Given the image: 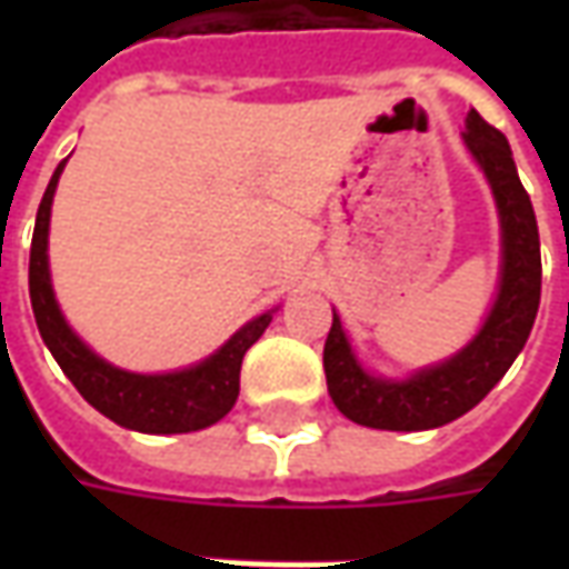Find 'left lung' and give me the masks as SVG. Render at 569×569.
Returning a JSON list of instances; mask_svg holds the SVG:
<instances>
[{
	"label": "left lung",
	"mask_w": 569,
	"mask_h": 569,
	"mask_svg": "<svg viewBox=\"0 0 569 569\" xmlns=\"http://www.w3.org/2000/svg\"><path fill=\"white\" fill-rule=\"evenodd\" d=\"M463 140L488 176L502 224L500 296L476 341L436 369L418 371L408 381H381L359 369L350 353L338 313L322 347V369L338 411L353 423L375 429H436L476 408L509 371L527 345L539 310L542 261L537 216L515 170L512 149L500 130L478 112L466 116Z\"/></svg>",
	"instance_id": "8db88e82"
}]
</instances>
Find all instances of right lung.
<instances>
[{"label":"right lung","mask_w":569,"mask_h":569,"mask_svg":"<svg viewBox=\"0 0 569 569\" xmlns=\"http://www.w3.org/2000/svg\"><path fill=\"white\" fill-rule=\"evenodd\" d=\"M63 163L67 161L57 163L54 176L44 188L30 247V301L42 341L54 353L57 366L67 371L69 381L76 383V390L100 415L121 427L137 429V432H194V429L212 427L234 408L237 393H240L243 353L268 329L271 313H261L247 322L207 362H200L194 369L173 371V375H133L91 353L72 335L57 308L51 273H48V222H51V200H54Z\"/></svg>","instance_id":"obj_1"}]
</instances>
